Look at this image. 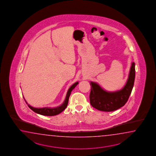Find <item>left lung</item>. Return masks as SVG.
I'll list each match as a JSON object with an SVG mask.
<instances>
[{
	"instance_id": "1",
	"label": "left lung",
	"mask_w": 156,
	"mask_h": 156,
	"mask_svg": "<svg viewBox=\"0 0 156 156\" xmlns=\"http://www.w3.org/2000/svg\"><path fill=\"white\" fill-rule=\"evenodd\" d=\"M135 63H132L126 85L122 89L114 92L107 91L99 84L91 82L90 102L94 108L103 112H113L124 106L132 93L135 80Z\"/></svg>"
}]
</instances>
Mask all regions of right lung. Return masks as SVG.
Wrapping results in <instances>:
<instances>
[{
	"label": "right lung",
	"instance_id": "right-lung-1",
	"mask_svg": "<svg viewBox=\"0 0 156 156\" xmlns=\"http://www.w3.org/2000/svg\"><path fill=\"white\" fill-rule=\"evenodd\" d=\"M78 83H79L76 82V83H73V85L70 87V88L68 90L66 98H65V100L63 104L62 105H61L60 106H57L56 108H33V107L30 106L27 103L26 100H25L23 96L24 99L25 100L26 103L28 105V106L30 108V109L32 110L33 112H35V113L39 114H41V115H46V116L56 115L57 114L61 113L62 112H63V110L66 108L72 90L77 85Z\"/></svg>",
	"mask_w": 156,
	"mask_h": 156
}]
</instances>
